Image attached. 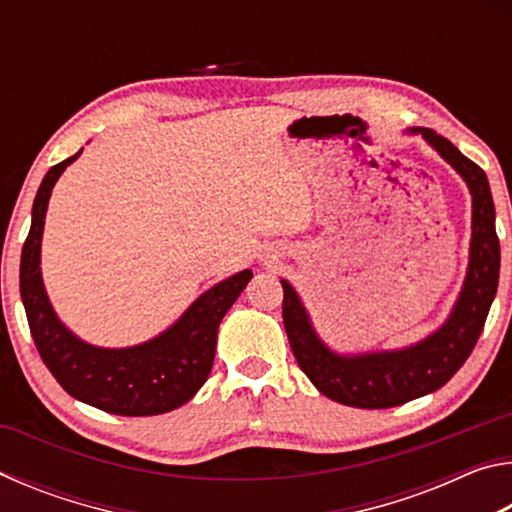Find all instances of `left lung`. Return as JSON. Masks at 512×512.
Segmentation results:
<instances>
[{
    "mask_svg": "<svg viewBox=\"0 0 512 512\" xmlns=\"http://www.w3.org/2000/svg\"><path fill=\"white\" fill-rule=\"evenodd\" d=\"M413 133H422L424 140L461 173L472 192L470 268L461 298L447 323L413 348L339 357L318 341L296 291L282 280L284 329L300 370L329 400L357 409L400 406L445 386L479 341L499 284L501 253L495 230V203L483 169L431 128H413Z\"/></svg>",
    "mask_w": 512,
    "mask_h": 512,
    "instance_id": "left-lung-1",
    "label": "left lung"
}]
</instances>
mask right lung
Instances as JSON below:
<instances>
[{
    "label": "right lung",
    "instance_id": "1",
    "mask_svg": "<svg viewBox=\"0 0 512 512\" xmlns=\"http://www.w3.org/2000/svg\"><path fill=\"white\" fill-rule=\"evenodd\" d=\"M81 151L54 164L33 201L29 237L22 248L20 296L33 343L51 375L65 391L115 415H158L192 400L210 377L216 329L253 273L241 271L205 291L176 325L158 339L126 350H103L76 339L56 318L42 287L40 239L47 203L60 173Z\"/></svg>",
    "mask_w": 512,
    "mask_h": 512
}]
</instances>
